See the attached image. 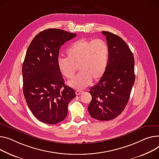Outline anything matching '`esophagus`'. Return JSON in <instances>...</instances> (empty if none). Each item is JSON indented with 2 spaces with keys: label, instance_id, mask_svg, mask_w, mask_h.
<instances>
[{
  "label": "esophagus",
  "instance_id": "1",
  "mask_svg": "<svg viewBox=\"0 0 159 159\" xmlns=\"http://www.w3.org/2000/svg\"><path fill=\"white\" fill-rule=\"evenodd\" d=\"M75 93H76V95H80V94L83 93V91H80V90H76L75 91Z\"/></svg>",
  "mask_w": 159,
  "mask_h": 159
}]
</instances>
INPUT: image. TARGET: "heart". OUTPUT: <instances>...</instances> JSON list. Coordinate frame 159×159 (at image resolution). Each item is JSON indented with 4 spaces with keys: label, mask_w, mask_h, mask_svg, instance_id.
<instances>
[{
    "label": "heart",
    "mask_w": 159,
    "mask_h": 159,
    "mask_svg": "<svg viewBox=\"0 0 159 159\" xmlns=\"http://www.w3.org/2000/svg\"><path fill=\"white\" fill-rule=\"evenodd\" d=\"M66 54L67 57L58 58L57 66L62 75L68 79L74 77L78 68L80 71L68 82V85L73 88H86L93 80H100L107 70L109 48L102 39H79L67 49Z\"/></svg>",
    "instance_id": "obj_1"
}]
</instances>
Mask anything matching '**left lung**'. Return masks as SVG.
Returning a JSON list of instances; mask_svg holds the SVG:
<instances>
[{
    "mask_svg": "<svg viewBox=\"0 0 159 159\" xmlns=\"http://www.w3.org/2000/svg\"><path fill=\"white\" fill-rule=\"evenodd\" d=\"M102 33L109 48V62L104 75L89 89L88 111L94 119L109 121L118 116L129 102L135 82L134 57L121 38L108 31Z\"/></svg>",
    "mask_w": 159,
    "mask_h": 159,
    "instance_id": "8db88e82",
    "label": "left lung"
}]
</instances>
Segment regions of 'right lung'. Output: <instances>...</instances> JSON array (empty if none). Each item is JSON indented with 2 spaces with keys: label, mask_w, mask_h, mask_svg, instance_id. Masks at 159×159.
<instances>
[{
  "label": "right lung",
  "mask_w": 159,
  "mask_h": 159,
  "mask_svg": "<svg viewBox=\"0 0 159 159\" xmlns=\"http://www.w3.org/2000/svg\"><path fill=\"white\" fill-rule=\"evenodd\" d=\"M76 36L59 29L40 32L30 42L22 65L23 91L28 107L40 121L56 124L64 120L68 105L76 97L65 84L57 66L61 46Z\"/></svg>",
  "instance_id": "1"
}]
</instances>
